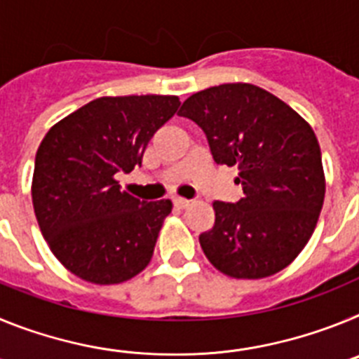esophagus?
I'll use <instances>...</instances> for the list:
<instances>
[{"label": "esophagus", "mask_w": 359, "mask_h": 359, "mask_svg": "<svg viewBox=\"0 0 359 359\" xmlns=\"http://www.w3.org/2000/svg\"><path fill=\"white\" fill-rule=\"evenodd\" d=\"M174 205H176L177 208H187L190 205V201L185 198H174Z\"/></svg>", "instance_id": "obj_1"}]
</instances>
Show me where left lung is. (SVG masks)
I'll return each mask as SVG.
<instances>
[{
  "label": "left lung",
  "instance_id": "1",
  "mask_svg": "<svg viewBox=\"0 0 359 359\" xmlns=\"http://www.w3.org/2000/svg\"><path fill=\"white\" fill-rule=\"evenodd\" d=\"M180 116L198 123L217 165H236L237 203H214L215 223L199 236L224 275L262 278L286 268L315 231L325 196L322 152L309 123L253 84L194 93Z\"/></svg>",
  "mask_w": 359,
  "mask_h": 359
}]
</instances>
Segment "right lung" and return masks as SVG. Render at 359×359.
Segmentation results:
<instances>
[{"mask_svg": "<svg viewBox=\"0 0 359 359\" xmlns=\"http://www.w3.org/2000/svg\"><path fill=\"white\" fill-rule=\"evenodd\" d=\"M177 107L169 95L102 97L46 133L32 201L50 250L73 275L120 284L149 264L172 203L133 198L116 174L142 167L149 140Z\"/></svg>", "mask_w": 359, "mask_h": 359, "instance_id": "obj_1", "label": "right lung"}]
</instances>
